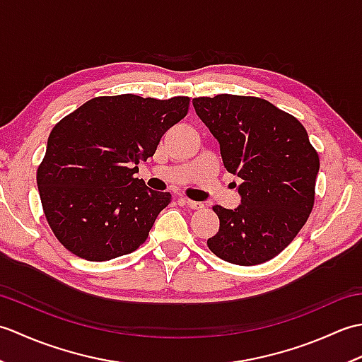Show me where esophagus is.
Segmentation results:
<instances>
[{
	"label": "esophagus",
	"mask_w": 362,
	"mask_h": 362,
	"mask_svg": "<svg viewBox=\"0 0 362 362\" xmlns=\"http://www.w3.org/2000/svg\"><path fill=\"white\" fill-rule=\"evenodd\" d=\"M180 202H182L183 205H187L189 210H201V209H204V204H202V202L189 201V199H187V197H182Z\"/></svg>",
	"instance_id": "34e87169"
}]
</instances>
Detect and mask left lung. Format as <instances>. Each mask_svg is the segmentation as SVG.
Listing matches in <instances>:
<instances>
[{"instance_id":"8db88e82","label":"left lung","mask_w":362,"mask_h":362,"mask_svg":"<svg viewBox=\"0 0 362 362\" xmlns=\"http://www.w3.org/2000/svg\"><path fill=\"white\" fill-rule=\"evenodd\" d=\"M193 105L219 141L226 169L243 180L238 209L213 206L219 232L206 245L228 263H266L310 218L319 153L302 122L266 99L218 95L194 98Z\"/></svg>"}]
</instances>
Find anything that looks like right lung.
<instances>
[{"instance_id": "add662e5", "label": "right lung", "mask_w": 362, "mask_h": 362, "mask_svg": "<svg viewBox=\"0 0 362 362\" xmlns=\"http://www.w3.org/2000/svg\"><path fill=\"white\" fill-rule=\"evenodd\" d=\"M188 96H98L52 127L37 185L46 221L79 258L107 261L148 240L171 194L136 179L138 163L187 117Z\"/></svg>"}]
</instances>
